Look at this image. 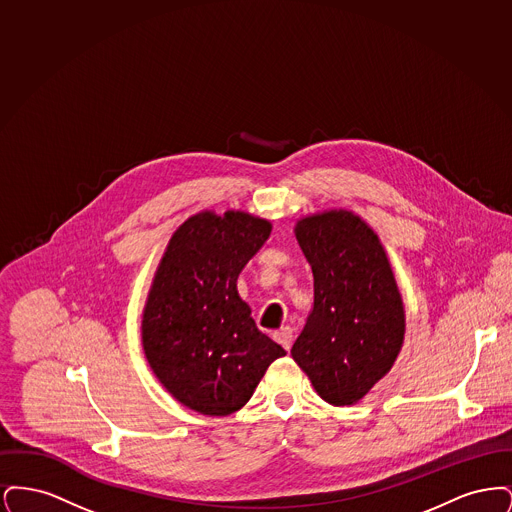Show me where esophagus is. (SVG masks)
Returning <instances> with one entry per match:
<instances>
[{
	"instance_id": "esophagus-1",
	"label": "esophagus",
	"mask_w": 512,
	"mask_h": 512,
	"mask_svg": "<svg viewBox=\"0 0 512 512\" xmlns=\"http://www.w3.org/2000/svg\"><path fill=\"white\" fill-rule=\"evenodd\" d=\"M274 340L278 341L286 351H290V347H292L293 343L292 328H288V326L280 328L278 332H274Z\"/></svg>"
}]
</instances>
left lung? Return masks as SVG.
Segmentation results:
<instances>
[{"mask_svg": "<svg viewBox=\"0 0 512 512\" xmlns=\"http://www.w3.org/2000/svg\"><path fill=\"white\" fill-rule=\"evenodd\" d=\"M295 236L313 268L315 307L293 343V361L324 401L353 405L386 376L405 334L386 251L345 211L299 220Z\"/></svg>", "mask_w": 512, "mask_h": 512, "instance_id": "left-lung-1", "label": "left lung"}]
</instances>
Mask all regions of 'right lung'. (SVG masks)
Returning <instances> with one entry per match:
<instances>
[{"label":"right lung","mask_w":512,"mask_h":512,"mask_svg":"<svg viewBox=\"0 0 512 512\" xmlns=\"http://www.w3.org/2000/svg\"><path fill=\"white\" fill-rule=\"evenodd\" d=\"M270 236L247 213H199L171 238L147 297L142 341L161 384L192 411L226 416L286 351L259 332L236 282Z\"/></svg>","instance_id":"obj_1"}]
</instances>
